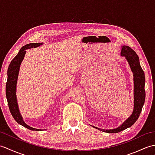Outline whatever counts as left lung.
Wrapping results in <instances>:
<instances>
[{
    "label": "left lung",
    "mask_w": 155,
    "mask_h": 155,
    "mask_svg": "<svg viewBox=\"0 0 155 155\" xmlns=\"http://www.w3.org/2000/svg\"><path fill=\"white\" fill-rule=\"evenodd\" d=\"M120 54L121 56L125 57L127 60L134 76V110L131 116L126 120H125L121 125L116 128L104 129L91 125L92 127L100 131L108 134H116L132 126L139 118L145 100V73L140 64L138 55L130 47L127 45L121 46Z\"/></svg>",
    "instance_id": "8db88e82"
}]
</instances>
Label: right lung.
I'll return each instance as SVG.
<instances>
[{"label": "right lung", "mask_w": 155, "mask_h": 155, "mask_svg": "<svg viewBox=\"0 0 155 155\" xmlns=\"http://www.w3.org/2000/svg\"><path fill=\"white\" fill-rule=\"evenodd\" d=\"M43 45V43H31L23 46L19 51L17 55L11 61L7 71V82L6 84V96L8 102V105L12 117L18 124L22 125L30 130L32 131H41L42 129H38L29 126L25 123L23 117L20 112L18 104L17 102L16 97V84L18 77L20 71L21 63L24 58L26 49L38 48Z\"/></svg>", "instance_id": "add662e5"}]
</instances>
